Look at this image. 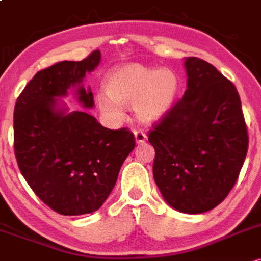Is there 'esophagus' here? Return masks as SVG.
I'll list each match as a JSON object with an SVG mask.
<instances>
[{"mask_svg":"<svg viewBox=\"0 0 261 261\" xmlns=\"http://www.w3.org/2000/svg\"><path fill=\"white\" fill-rule=\"evenodd\" d=\"M134 138H136L137 144H143V143H145L146 136L144 133H143V132L136 130V132H134Z\"/></svg>","mask_w":261,"mask_h":261,"instance_id":"1","label":"esophagus"}]
</instances>
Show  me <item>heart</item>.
Wrapping results in <instances>:
<instances>
[{
	"label": "heart",
	"instance_id": "b5f03b06",
	"mask_svg": "<svg viewBox=\"0 0 261 261\" xmlns=\"http://www.w3.org/2000/svg\"><path fill=\"white\" fill-rule=\"evenodd\" d=\"M180 79L170 69H153L137 63L111 70L105 79L106 96H98L102 112L115 119L123 117L118 107H133L134 117L144 125L160 122L169 115L180 93Z\"/></svg>",
	"mask_w": 261,
	"mask_h": 261
}]
</instances>
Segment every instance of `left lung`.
I'll return each mask as SVG.
<instances>
[{
    "mask_svg": "<svg viewBox=\"0 0 261 261\" xmlns=\"http://www.w3.org/2000/svg\"><path fill=\"white\" fill-rule=\"evenodd\" d=\"M182 98L153 130L154 180L170 207L187 215L218 206L233 189L248 151L236 86L215 66L186 58Z\"/></svg>",
    "mask_w": 261,
    "mask_h": 261,
    "instance_id": "1",
    "label": "left lung"
}]
</instances>
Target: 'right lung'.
I'll list each match as a JSON object with an SVG mask.
<instances>
[{"instance_id":"1","label":"right lung","mask_w":261,"mask_h":261,"mask_svg":"<svg viewBox=\"0 0 261 261\" xmlns=\"http://www.w3.org/2000/svg\"><path fill=\"white\" fill-rule=\"evenodd\" d=\"M101 61L95 50L81 61H60L38 71L14 107V153L23 177L46 206L64 216L97 211L136 146L125 128L108 129L86 110L70 112L61 98L72 91L93 108L84 79Z\"/></svg>"}]
</instances>
